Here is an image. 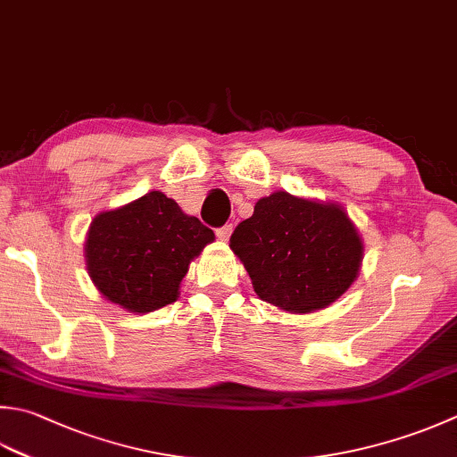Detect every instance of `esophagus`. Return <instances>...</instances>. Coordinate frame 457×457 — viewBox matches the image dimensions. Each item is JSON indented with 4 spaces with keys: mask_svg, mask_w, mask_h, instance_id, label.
Masks as SVG:
<instances>
[{
    "mask_svg": "<svg viewBox=\"0 0 457 457\" xmlns=\"http://www.w3.org/2000/svg\"><path fill=\"white\" fill-rule=\"evenodd\" d=\"M231 231H234V226H231V223H226V226H221V228L216 229V236H218L221 241H228L229 236H231Z\"/></svg>",
    "mask_w": 457,
    "mask_h": 457,
    "instance_id": "1",
    "label": "esophagus"
}]
</instances>
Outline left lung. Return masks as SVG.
Returning a JSON list of instances; mask_svg holds the SVG:
<instances>
[{
  "instance_id": "8db88e82",
  "label": "left lung",
  "mask_w": 457,
  "mask_h": 457,
  "mask_svg": "<svg viewBox=\"0 0 457 457\" xmlns=\"http://www.w3.org/2000/svg\"><path fill=\"white\" fill-rule=\"evenodd\" d=\"M229 247L259 299L289 312L328 307L354 283L364 245L338 204L273 192L239 223Z\"/></svg>"
}]
</instances>
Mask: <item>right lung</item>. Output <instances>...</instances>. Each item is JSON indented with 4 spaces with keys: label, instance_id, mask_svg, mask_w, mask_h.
Returning <instances> with one entry per match:
<instances>
[{
    "label": "right lung",
    "instance_id": "add662e5",
    "mask_svg": "<svg viewBox=\"0 0 457 457\" xmlns=\"http://www.w3.org/2000/svg\"><path fill=\"white\" fill-rule=\"evenodd\" d=\"M213 239V231L172 198L148 192L91 221L87 270L111 303L145 315L178 299L190 262Z\"/></svg>",
    "mask_w": 457,
    "mask_h": 457
}]
</instances>
